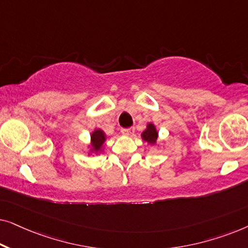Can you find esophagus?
<instances>
[{
    "label": "esophagus",
    "instance_id": "34e87169",
    "mask_svg": "<svg viewBox=\"0 0 248 248\" xmlns=\"http://www.w3.org/2000/svg\"><path fill=\"white\" fill-rule=\"evenodd\" d=\"M122 133H123L124 135H128V137H131V135L134 134V128L133 127L123 128V130H122Z\"/></svg>",
    "mask_w": 248,
    "mask_h": 248
}]
</instances>
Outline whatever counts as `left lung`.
<instances>
[{
    "instance_id": "left-lung-1",
    "label": "left lung",
    "mask_w": 248,
    "mask_h": 248,
    "mask_svg": "<svg viewBox=\"0 0 248 248\" xmlns=\"http://www.w3.org/2000/svg\"><path fill=\"white\" fill-rule=\"evenodd\" d=\"M142 137V140L148 142V143L150 144H155L157 143V140H158V132H157V128L152 123H149L147 125V128L142 132L141 134Z\"/></svg>"
}]
</instances>
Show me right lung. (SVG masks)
<instances>
[{"instance_id":"1","label":"right lung","mask_w":248,"mask_h":248,"mask_svg":"<svg viewBox=\"0 0 248 248\" xmlns=\"http://www.w3.org/2000/svg\"><path fill=\"white\" fill-rule=\"evenodd\" d=\"M105 141H106V134H105V132L103 130H100V128L94 130L93 133H91L90 137V152H94V154H99V152H101Z\"/></svg>"}]
</instances>
